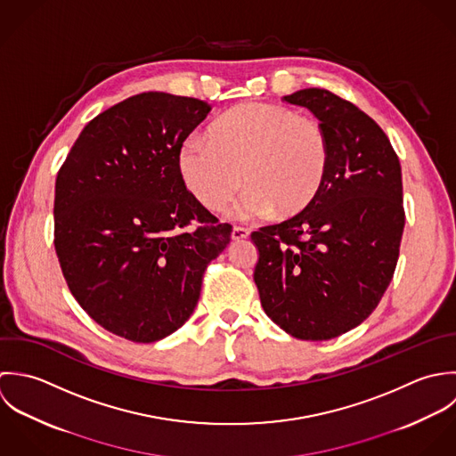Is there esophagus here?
<instances>
[{"label": "esophagus", "mask_w": 456, "mask_h": 456, "mask_svg": "<svg viewBox=\"0 0 456 456\" xmlns=\"http://www.w3.org/2000/svg\"><path fill=\"white\" fill-rule=\"evenodd\" d=\"M250 236V231L245 227H234L232 229V240L240 241V240H247Z\"/></svg>", "instance_id": "esophagus-1"}]
</instances>
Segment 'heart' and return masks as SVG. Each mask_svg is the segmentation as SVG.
Wrapping results in <instances>:
<instances>
[{
  "label": "heart",
  "instance_id": "obj_1",
  "mask_svg": "<svg viewBox=\"0 0 456 456\" xmlns=\"http://www.w3.org/2000/svg\"><path fill=\"white\" fill-rule=\"evenodd\" d=\"M190 191L209 209H220L240 188L232 208L241 220L285 218L303 211L319 193L330 144L322 125L296 110L250 102L238 105L208 128V139L190 135L178 155Z\"/></svg>",
  "mask_w": 456,
  "mask_h": 456
}]
</instances>
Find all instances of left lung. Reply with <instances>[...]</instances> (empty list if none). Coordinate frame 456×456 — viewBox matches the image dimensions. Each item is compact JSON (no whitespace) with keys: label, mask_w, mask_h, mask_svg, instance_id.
<instances>
[{"label":"left lung","mask_w":456,"mask_h":456,"mask_svg":"<svg viewBox=\"0 0 456 456\" xmlns=\"http://www.w3.org/2000/svg\"><path fill=\"white\" fill-rule=\"evenodd\" d=\"M283 100L321 121L330 164L301 213L252 232L254 280L285 333L331 340L363 322L393 278L405 225L402 169L387 135L354 103L321 88Z\"/></svg>","instance_id":"8db88e82"}]
</instances>
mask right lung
<instances>
[{"mask_svg":"<svg viewBox=\"0 0 456 456\" xmlns=\"http://www.w3.org/2000/svg\"><path fill=\"white\" fill-rule=\"evenodd\" d=\"M209 110L171 93L130 96L93 118L58 173L61 272L83 310L121 338L151 344L182 328L231 241L232 227L186 190L178 164Z\"/></svg>","mask_w":456,"mask_h":456,"instance_id":"right-lung-1","label":"right lung"}]
</instances>
